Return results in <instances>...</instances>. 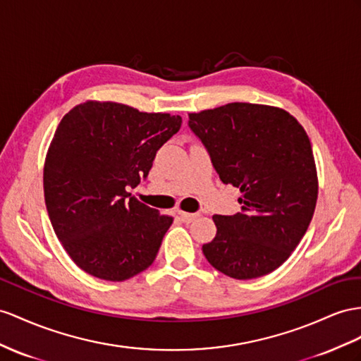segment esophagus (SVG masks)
<instances>
[{
    "mask_svg": "<svg viewBox=\"0 0 361 361\" xmlns=\"http://www.w3.org/2000/svg\"><path fill=\"white\" fill-rule=\"evenodd\" d=\"M180 216L184 223H192V221H195L200 216V214H188V212H180Z\"/></svg>",
    "mask_w": 361,
    "mask_h": 361,
    "instance_id": "obj_1",
    "label": "esophagus"
}]
</instances>
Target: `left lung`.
Returning <instances> with one entry per match:
<instances>
[{
    "label": "left lung",
    "instance_id": "left-lung-1",
    "mask_svg": "<svg viewBox=\"0 0 361 361\" xmlns=\"http://www.w3.org/2000/svg\"><path fill=\"white\" fill-rule=\"evenodd\" d=\"M188 125L221 181L241 190V212L214 216L216 236L202 245L206 259L239 281L271 273L298 247L316 209L307 133L281 108L243 102L192 113Z\"/></svg>",
    "mask_w": 361,
    "mask_h": 361
}]
</instances>
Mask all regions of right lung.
<instances>
[{
    "label": "right lung",
    "mask_w": 361,
    "mask_h": 361,
    "mask_svg": "<svg viewBox=\"0 0 361 361\" xmlns=\"http://www.w3.org/2000/svg\"><path fill=\"white\" fill-rule=\"evenodd\" d=\"M181 117L85 102L63 116L44 164L50 223L79 269L122 282L149 267L172 218L131 197Z\"/></svg>",
    "instance_id": "1"
}]
</instances>
